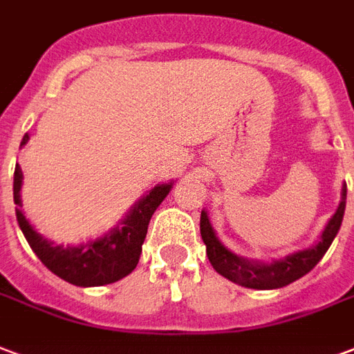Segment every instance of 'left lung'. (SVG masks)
Wrapping results in <instances>:
<instances>
[{
    "mask_svg": "<svg viewBox=\"0 0 354 354\" xmlns=\"http://www.w3.org/2000/svg\"><path fill=\"white\" fill-rule=\"evenodd\" d=\"M345 198H347V185L342 187V201L337 206L336 214L330 217V221L324 227L321 240L311 245L308 250L290 253L285 259L272 261V263H257V261H248V259L238 257L236 253L227 250L221 240L217 238L216 230L212 227L210 219L206 212H201V236L206 243V255L210 259L212 266L217 274L234 281V283L248 287V289H279L285 285L297 281L308 272L313 270L326 250L334 242L337 230L342 227L345 214Z\"/></svg>",
    "mask_w": 354,
    "mask_h": 354,
    "instance_id": "1",
    "label": "left lung"
}]
</instances>
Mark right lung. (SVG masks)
I'll use <instances>...</instances> for the list:
<instances>
[{
	"label": "right lung",
	"mask_w": 354,
	"mask_h": 354,
	"mask_svg": "<svg viewBox=\"0 0 354 354\" xmlns=\"http://www.w3.org/2000/svg\"><path fill=\"white\" fill-rule=\"evenodd\" d=\"M30 140V135L26 133L20 146ZM22 169L17 163L15 169V184H12V195L17 204V219L24 236L30 243L33 253L41 259V263L57 277H62L77 287H101V285L114 283L137 268L138 259L142 253V243L148 232L153 212L157 206L163 203V198L172 189V182L169 184H157L151 187L138 203L133 204V208L127 212V216L120 223L106 232L104 236L90 240L82 245H57V243L46 240L43 234H39L35 227L26 219L22 208Z\"/></svg>",
	"instance_id": "right-lung-1"
}]
</instances>
